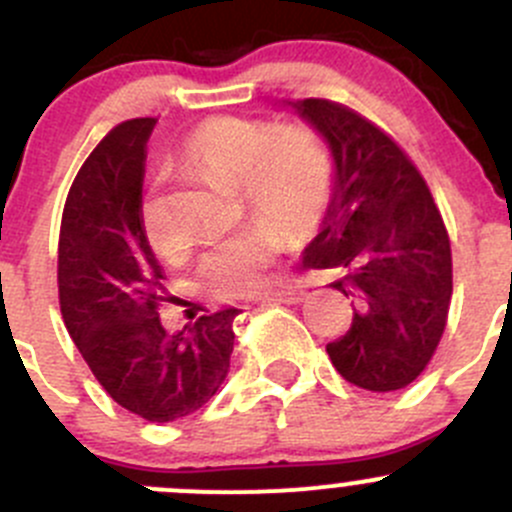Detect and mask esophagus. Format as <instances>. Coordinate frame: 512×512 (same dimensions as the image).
I'll return each instance as SVG.
<instances>
[{"instance_id": "obj_1", "label": "esophagus", "mask_w": 512, "mask_h": 512, "mask_svg": "<svg viewBox=\"0 0 512 512\" xmlns=\"http://www.w3.org/2000/svg\"><path fill=\"white\" fill-rule=\"evenodd\" d=\"M303 300H305V291H300V288H281V291L258 295V303H286V305H295V303H303Z\"/></svg>"}]
</instances>
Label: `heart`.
<instances>
[{
  "label": "heart",
  "mask_w": 512,
  "mask_h": 512,
  "mask_svg": "<svg viewBox=\"0 0 512 512\" xmlns=\"http://www.w3.org/2000/svg\"><path fill=\"white\" fill-rule=\"evenodd\" d=\"M184 165L236 182L241 197L256 212L283 221L293 231H308L328 207L333 172L328 152L303 125L268 130L239 118H209L199 123L177 150ZM142 234L155 254H175V236L155 204L142 207ZM286 246L281 226L254 219L221 239L199 261V286L219 298L254 295L268 283V271Z\"/></svg>",
  "instance_id": "1"
}]
</instances>
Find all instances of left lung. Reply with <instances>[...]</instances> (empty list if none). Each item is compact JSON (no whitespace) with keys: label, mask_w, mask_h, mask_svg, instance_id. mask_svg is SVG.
I'll list each match as a JSON object with an SVG mask.
<instances>
[{"label":"left lung","mask_w":512,"mask_h":512,"mask_svg":"<svg viewBox=\"0 0 512 512\" xmlns=\"http://www.w3.org/2000/svg\"><path fill=\"white\" fill-rule=\"evenodd\" d=\"M330 145L335 184L303 266L333 268L355 305L328 342L335 370L370 392H394L426 370L453 291L451 241L424 177L382 128L325 98L288 100Z\"/></svg>","instance_id":"8db88e82"}]
</instances>
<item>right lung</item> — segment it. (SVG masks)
I'll use <instances>...</instances> for the list:
<instances>
[{"label":"right lung","mask_w":512,"mask_h":512,"mask_svg":"<svg viewBox=\"0 0 512 512\" xmlns=\"http://www.w3.org/2000/svg\"><path fill=\"white\" fill-rule=\"evenodd\" d=\"M155 118L115 125L68 189L59 234V303L100 387L147 421L182 419L229 372L241 310L202 315L182 333L160 323L165 271L142 234V177Z\"/></svg>","instance_id":"right-lung-1"}]
</instances>
